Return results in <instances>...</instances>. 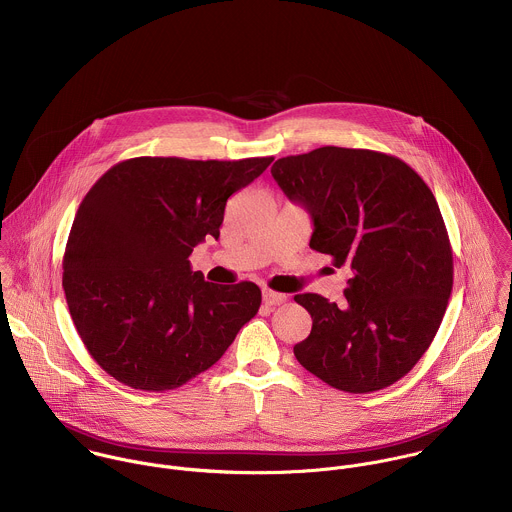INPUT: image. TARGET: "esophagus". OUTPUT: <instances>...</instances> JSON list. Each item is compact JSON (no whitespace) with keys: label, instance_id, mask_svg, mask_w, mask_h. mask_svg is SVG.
Returning <instances> with one entry per match:
<instances>
[{"label":"esophagus","instance_id":"34e87169","mask_svg":"<svg viewBox=\"0 0 512 512\" xmlns=\"http://www.w3.org/2000/svg\"><path fill=\"white\" fill-rule=\"evenodd\" d=\"M262 302L266 306H278V304H284L286 302V296L284 294H278V292H272V290H264L262 292Z\"/></svg>","mask_w":512,"mask_h":512}]
</instances>
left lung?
<instances>
[{
	"label": "left lung",
	"instance_id": "1",
	"mask_svg": "<svg viewBox=\"0 0 512 512\" xmlns=\"http://www.w3.org/2000/svg\"><path fill=\"white\" fill-rule=\"evenodd\" d=\"M272 176L310 212V248L353 272L343 306L294 296L312 316L296 359L340 391L389 387L431 345L453 288V252L433 192L397 157L367 149L284 157Z\"/></svg>",
	"mask_w": 512,
	"mask_h": 512
}]
</instances>
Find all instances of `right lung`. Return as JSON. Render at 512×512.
I'll list each match as a JSON object with an SVG mask.
<instances>
[{"label": "right lung", "instance_id": "obj_1", "mask_svg": "<svg viewBox=\"0 0 512 512\" xmlns=\"http://www.w3.org/2000/svg\"><path fill=\"white\" fill-rule=\"evenodd\" d=\"M272 161L139 157L85 194L63 256V290L87 351L111 377L143 391L180 387L256 316V284H210L188 256L220 236L226 200Z\"/></svg>", "mask_w": 512, "mask_h": 512}]
</instances>
